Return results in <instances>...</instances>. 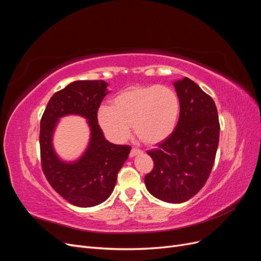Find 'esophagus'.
Instances as JSON below:
<instances>
[{
	"instance_id": "1",
	"label": "esophagus",
	"mask_w": 261,
	"mask_h": 261,
	"mask_svg": "<svg viewBox=\"0 0 261 261\" xmlns=\"http://www.w3.org/2000/svg\"><path fill=\"white\" fill-rule=\"evenodd\" d=\"M139 153H141V151L139 149H136V148H133L132 150H130V153H129V156L130 158H134L135 155H137V154H139Z\"/></svg>"
}]
</instances>
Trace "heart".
Wrapping results in <instances>:
<instances>
[{
	"label": "heart",
	"mask_w": 261,
	"mask_h": 261,
	"mask_svg": "<svg viewBox=\"0 0 261 261\" xmlns=\"http://www.w3.org/2000/svg\"><path fill=\"white\" fill-rule=\"evenodd\" d=\"M179 98L168 86L130 87L113 98L111 107L98 110V123L114 143L128 138L133 125L136 136L147 145L160 144L175 130Z\"/></svg>",
	"instance_id": "heart-1"
}]
</instances>
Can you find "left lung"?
I'll return each mask as SVG.
<instances>
[{"label": "left lung", "instance_id": "1", "mask_svg": "<svg viewBox=\"0 0 261 261\" xmlns=\"http://www.w3.org/2000/svg\"><path fill=\"white\" fill-rule=\"evenodd\" d=\"M179 118L172 135L147 153L153 170L146 175L148 192L169 203H181L198 193L212 170L220 124L215 101L187 77L173 82Z\"/></svg>", "mask_w": 261, "mask_h": 261}]
</instances>
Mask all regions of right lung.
<instances>
[{"instance_id": "right-lung-1", "label": "right lung", "mask_w": 261, "mask_h": 261, "mask_svg": "<svg viewBox=\"0 0 261 261\" xmlns=\"http://www.w3.org/2000/svg\"><path fill=\"white\" fill-rule=\"evenodd\" d=\"M108 86L103 81L70 83L53 94L41 118L39 141L44 175L55 192L77 207H94L109 198L130 152L129 146L107 140L98 124V109L110 92ZM69 115L85 118L90 140L80 157L64 161L55 151L53 138L60 118Z\"/></svg>"}]
</instances>
